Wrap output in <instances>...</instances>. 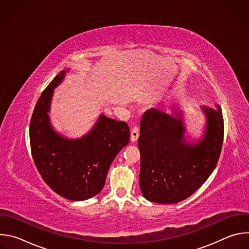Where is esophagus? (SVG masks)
<instances>
[{
    "mask_svg": "<svg viewBox=\"0 0 249 249\" xmlns=\"http://www.w3.org/2000/svg\"><path fill=\"white\" fill-rule=\"evenodd\" d=\"M140 136V131H139V128L137 126L133 127L132 130H131V141L132 142H136L138 140Z\"/></svg>",
    "mask_w": 249,
    "mask_h": 249,
    "instance_id": "obj_1",
    "label": "esophagus"
}]
</instances>
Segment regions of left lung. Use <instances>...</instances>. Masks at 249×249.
Wrapping results in <instances>:
<instances>
[{
  "instance_id": "8db88e82",
  "label": "left lung",
  "mask_w": 249,
  "mask_h": 249,
  "mask_svg": "<svg viewBox=\"0 0 249 249\" xmlns=\"http://www.w3.org/2000/svg\"><path fill=\"white\" fill-rule=\"evenodd\" d=\"M203 107L207 125L203 137L188 143L182 115L151 108L142 117L138 146L141 153L140 188L155 203L174 204L191 196L215 169L224 141L220 105Z\"/></svg>"
}]
</instances>
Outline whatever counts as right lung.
Instances as JSON below:
<instances>
[{
  "mask_svg": "<svg viewBox=\"0 0 249 249\" xmlns=\"http://www.w3.org/2000/svg\"><path fill=\"white\" fill-rule=\"evenodd\" d=\"M66 74L62 71L41 93L30 125L31 155L47 185L60 196L83 201L98 194L108 169L121 149L128 145L130 130L126 122L101 114L89 134L70 140L55 132L49 109L53 89Z\"/></svg>",
  "mask_w": 249,
  "mask_h": 249,
  "instance_id": "right-lung-1",
  "label": "right lung"
}]
</instances>
